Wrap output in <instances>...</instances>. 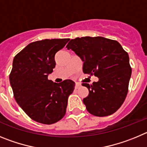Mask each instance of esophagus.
Segmentation results:
<instances>
[{
	"mask_svg": "<svg viewBox=\"0 0 147 147\" xmlns=\"http://www.w3.org/2000/svg\"><path fill=\"white\" fill-rule=\"evenodd\" d=\"M80 86H81V84H80V83H75V88H79Z\"/></svg>",
	"mask_w": 147,
	"mask_h": 147,
	"instance_id": "1",
	"label": "esophagus"
}]
</instances>
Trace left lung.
<instances>
[{"label": "left lung", "mask_w": 147, "mask_h": 147, "mask_svg": "<svg viewBox=\"0 0 147 147\" xmlns=\"http://www.w3.org/2000/svg\"><path fill=\"white\" fill-rule=\"evenodd\" d=\"M83 62V72L99 78L88 88L83 100L86 109L96 116L113 114L121 107L128 92L132 69L129 55L117 41L102 36L76 38L67 45Z\"/></svg>", "instance_id": "1"}]
</instances>
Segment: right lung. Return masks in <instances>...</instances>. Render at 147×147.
<instances>
[{
    "label": "right lung",
    "mask_w": 147,
    "mask_h": 147,
    "mask_svg": "<svg viewBox=\"0 0 147 147\" xmlns=\"http://www.w3.org/2000/svg\"><path fill=\"white\" fill-rule=\"evenodd\" d=\"M69 39L31 42L14 58L9 81L14 99L25 113L37 122L51 125L66 113L75 82L53 83L48 75L55 67V55Z\"/></svg>",
    "instance_id": "1"
}]
</instances>
